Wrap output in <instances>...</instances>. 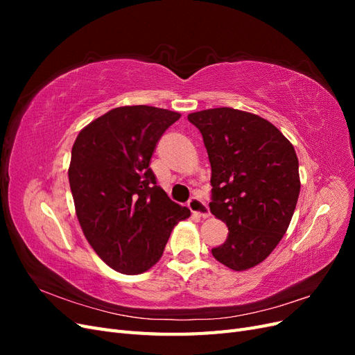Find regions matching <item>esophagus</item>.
Wrapping results in <instances>:
<instances>
[{"mask_svg":"<svg viewBox=\"0 0 355 355\" xmlns=\"http://www.w3.org/2000/svg\"><path fill=\"white\" fill-rule=\"evenodd\" d=\"M188 207L192 213L198 214L200 218L206 219L210 216V210H209V206L206 202H204L201 198L198 197H192L189 201H188Z\"/></svg>","mask_w":355,"mask_h":355,"instance_id":"esophagus-1","label":"esophagus"}]
</instances>
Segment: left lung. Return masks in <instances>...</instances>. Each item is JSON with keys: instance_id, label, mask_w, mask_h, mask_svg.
Wrapping results in <instances>:
<instances>
[{"instance_id": "left-lung-1", "label": "left lung", "mask_w": 355, "mask_h": 355, "mask_svg": "<svg viewBox=\"0 0 355 355\" xmlns=\"http://www.w3.org/2000/svg\"><path fill=\"white\" fill-rule=\"evenodd\" d=\"M211 166L210 211L228 227L214 259L234 271L265 261L282 241L297 202L300 180L293 145L265 118L234 108L188 115Z\"/></svg>"}]
</instances>
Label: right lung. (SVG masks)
<instances>
[{
  "label": "right lung",
  "instance_id": "obj_1",
  "mask_svg": "<svg viewBox=\"0 0 355 355\" xmlns=\"http://www.w3.org/2000/svg\"><path fill=\"white\" fill-rule=\"evenodd\" d=\"M179 112L120 106L78 133L68 170L85 239L112 270L142 274L164 252L171 230L189 209L171 201L149 167L159 137Z\"/></svg>",
  "mask_w": 355,
  "mask_h": 355
}]
</instances>
